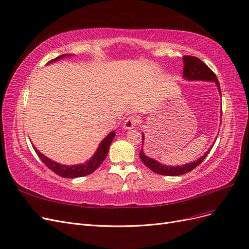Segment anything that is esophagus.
I'll use <instances>...</instances> for the list:
<instances>
[{"label": "esophagus", "instance_id": "obj_1", "mask_svg": "<svg viewBox=\"0 0 249 249\" xmlns=\"http://www.w3.org/2000/svg\"><path fill=\"white\" fill-rule=\"evenodd\" d=\"M138 124V118L135 116H129L124 123V129L125 130H131Z\"/></svg>", "mask_w": 249, "mask_h": 249}]
</instances>
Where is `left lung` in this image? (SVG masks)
I'll return each mask as SVG.
<instances>
[{
	"label": "left lung",
	"instance_id": "8db88e82",
	"mask_svg": "<svg viewBox=\"0 0 249 249\" xmlns=\"http://www.w3.org/2000/svg\"><path fill=\"white\" fill-rule=\"evenodd\" d=\"M183 60H184L183 77L185 79L215 82L218 89H219V92L221 94L219 82H218L216 74L213 72V71L211 70L208 65L203 63L201 60L198 59L197 57H193V56H184ZM143 138L144 137H143V135H142V140H144ZM142 143H143V141H142ZM210 150L211 149H209L205 155L200 157L197 161H194L192 163L183 165V166H176V167L166 166V165H162L161 163L155 161L154 159H150V158H148L144 155L142 148H141V152L139 153V157H140L141 161L144 163L150 170H153L154 172L158 173V175L176 177V176L185 175V173L193 170L195 167H197L198 165L206 159V157L210 153Z\"/></svg>",
	"mask_w": 249,
	"mask_h": 249
}]
</instances>
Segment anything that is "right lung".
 <instances>
[{
  "instance_id": "right-lung-1",
  "label": "right lung",
  "mask_w": 249,
  "mask_h": 249,
  "mask_svg": "<svg viewBox=\"0 0 249 249\" xmlns=\"http://www.w3.org/2000/svg\"><path fill=\"white\" fill-rule=\"evenodd\" d=\"M69 55H62L59 56L55 59L51 60L50 62H54L56 60L66 57ZM115 136V132L113 131L111 132L108 136L105 138L97 148L96 153L93 155V157L90 159L88 162H86V164H80V165H72V166H66V165H61L59 163H56L54 161H52L49 158H47L46 156H43L41 153H39V150L37 149L36 147H34L36 154L38 155L39 159L44 163V165L48 168H50L53 172H55L56 175L62 177V178H80V177H85L92 173L93 171H95V169L100 166V165L104 162V160L106 159V157L108 155L109 152V147L111 142Z\"/></svg>"
}]
</instances>
